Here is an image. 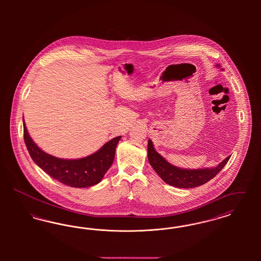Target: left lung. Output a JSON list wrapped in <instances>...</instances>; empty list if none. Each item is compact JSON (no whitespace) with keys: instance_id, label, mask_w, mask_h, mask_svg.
Returning a JSON list of instances; mask_svg holds the SVG:
<instances>
[{"instance_id":"8db88e82","label":"left lung","mask_w":261,"mask_h":261,"mask_svg":"<svg viewBox=\"0 0 261 261\" xmlns=\"http://www.w3.org/2000/svg\"><path fill=\"white\" fill-rule=\"evenodd\" d=\"M230 158L231 155L227 156L223 162H220V164H218L214 168L183 169L176 167L169 162H166L154 149L152 142L150 140L148 142V159L149 164L165 183L177 188L189 189L207 183L223 169Z\"/></svg>"}]
</instances>
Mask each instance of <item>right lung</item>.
<instances>
[{"mask_svg": "<svg viewBox=\"0 0 261 261\" xmlns=\"http://www.w3.org/2000/svg\"><path fill=\"white\" fill-rule=\"evenodd\" d=\"M23 138L31 159L46 173L66 186L87 188L99 183L111 167L121 136L113 138L95 153L79 160H62L43 151L29 136L24 119Z\"/></svg>", "mask_w": 261, "mask_h": 261, "instance_id": "1", "label": "right lung"}]
</instances>
